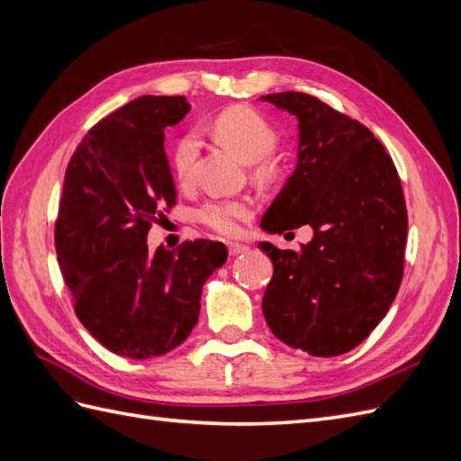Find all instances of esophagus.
<instances>
[{"label": "esophagus", "instance_id": "34e87169", "mask_svg": "<svg viewBox=\"0 0 461 461\" xmlns=\"http://www.w3.org/2000/svg\"><path fill=\"white\" fill-rule=\"evenodd\" d=\"M248 246L239 244V242H229V254L230 256H239V254H246L248 252Z\"/></svg>", "mask_w": 461, "mask_h": 461}]
</instances>
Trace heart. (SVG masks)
<instances>
[{
  "label": "heart",
  "mask_w": 461,
  "mask_h": 461,
  "mask_svg": "<svg viewBox=\"0 0 461 461\" xmlns=\"http://www.w3.org/2000/svg\"><path fill=\"white\" fill-rule=\"evenodd\" d=\"M212 132L221 144L232 149L246 163L254 165L258 178L275 175L273 149L276 148V132L271 124L249 107H230L221 111L212 121ZM200 151V138L196 132H186L173 148V171L180 183H188L194 175V165ZM252 213V205L246 200L207 202L200 207L198 219L213 232L230 236L239 229V221Z\"/></svg>",
  "instance_id": "heart-1"
}]
</instances>
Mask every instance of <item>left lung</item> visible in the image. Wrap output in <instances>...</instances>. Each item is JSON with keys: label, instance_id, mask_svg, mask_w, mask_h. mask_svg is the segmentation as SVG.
<instances>
[{"label": "left lung", "instance_id": "1", "mask_svg": "<svg viewBox=\"0 0 461 461\" xmlns=\"http://www.w3.org/2000/svg\"><path fill=\"white\" fill-rule=\"evenodd\" d=\"M298 119V163L261 219L271 234L310 225L273 261L261 310L278 340L319 357L354 350L381 323L403 275L408 212L396 167L373 132L315 95H261Z\"/></svg>", "mask_w": 461, "mask_h": 461}]
</instances>
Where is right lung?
I'll list each match as a JSON object with an SVG mask.
<instances>
[{"mask_svg": "<svg viewBox=\"0 0 461 461\" xmlns=\"http://www.w3.org/2000/svg\"><path fill=\"white\" fill-rule=\"evenodd\" d=\"M190 111L185 95H140L102 119L67 165L55 249L75 313L109 352L158 357L198 323L202 286L227 261L213 240L149 252L159 207L175 205L165 129Z\"/></svg>", "mask_w": 461, "mask_h": 461, "instance_id": "1", "label": "right lung"}]
</instances>
